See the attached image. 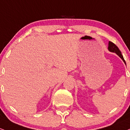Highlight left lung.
<instances>
[{"mask_svg":"<svg viewBox=\"0 0 130 130\" xmlns=\"http://www.w3.org/2000/svg\"><path fill=\"white\" fill-rule=\"evenodd\" d=\"M108 50L110 51H111V52H112V53H116L119 56V57L121 58L122 59V60L124 62V63L126 64V62L125 61L124 59H123V57L122 56V54L121 52H120V51L119 50V49L118 46L116 45L115 43H112V42H109L108 43Z\"/></svg>","mask_w":130,"mask_h":130,"instance_id":"1","label":"left lung"}]
</instances>
